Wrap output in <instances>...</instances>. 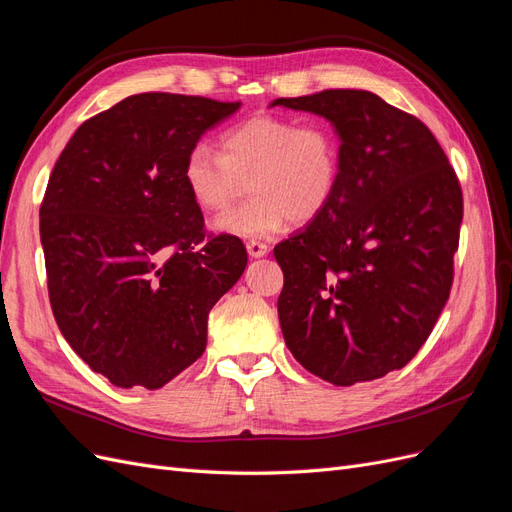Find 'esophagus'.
Here are the masks:
<instances>
[{"mask_svg": "<svg viewBox=\"0 0 512 512\" xmlns=\"http://www.w3.org/2000/svg\"><path fill=\"white\" fill-rule=\"evenodd\" d=\"M245 248H248V254L252 258H262V256L269 254V245L262 243V241H254V239L248 241V245H245Z\"/></svg>", "mask_w": 512, "mask_h": 512, "instance_id": "34e87169", "label": "esophagus"}]
</instances>
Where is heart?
I'll use <instances>...</instances> for the list:
<instances>
[{
	"instance_id": "obj_1",
	"label": "heart",
	"mask_w": 512,
	"mask_h": 512,
	"mask_svg": "<svg viewBox=\"0 0 512 512\" xmlns=\"http://www.w3.org/2000/svg\"><path fill=\"white\" fill-rule=\"evenodd\" d=\"M341 178V139L328 122L252 116L220 135V154L197 144L186 154L182 182L203 214H218L245 190L252 199L226 211L222 233L260 239L320 218Z\"/></svg>"
}]
</instances>
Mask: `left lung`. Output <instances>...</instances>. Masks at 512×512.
Returning a JSON list of instances; mask_svg holds the SVG:
<instances>
[{
  "label": "left lung",
  "mask_w": 512,
  "mask_h": 512,
  "mask_svg": "<svg viewBox=\"0 0 512 512\" xmlns=\"http://www.w3.org/2000/svg\"><path fill=\"white\" fill-rule=\"evenodd\" d=\"M273 105L320 114L341 137L332 203L273 250L286 345L328 383L379 379L413 360L447 303L460 180L424 122L375 93L330 88Z\"/></svg>",
  "instance_id": "left-lung-1"
}]
</instances>
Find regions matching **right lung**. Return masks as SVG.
Listing matches in <instances>:
<instances>
[{
	"mask_svg": "<svg viewBox=\"0 0 512 512\" xmlns=\"http://www.w3.org/2000/svg\"><path fill=\"white\" fill-rule=\"evenodd\" d=\"M239 101L142 93L84 120L50 173L40 237L65 341L118 387L158 390L199 360L207 315L241 277L235 235L205 231L186 154Z\"/></svg>",
	"mask_w": 512,
	"mask_h": 512,
	"instance_id": "add662e5",
	"label": "right lung"
}]
</instances>
